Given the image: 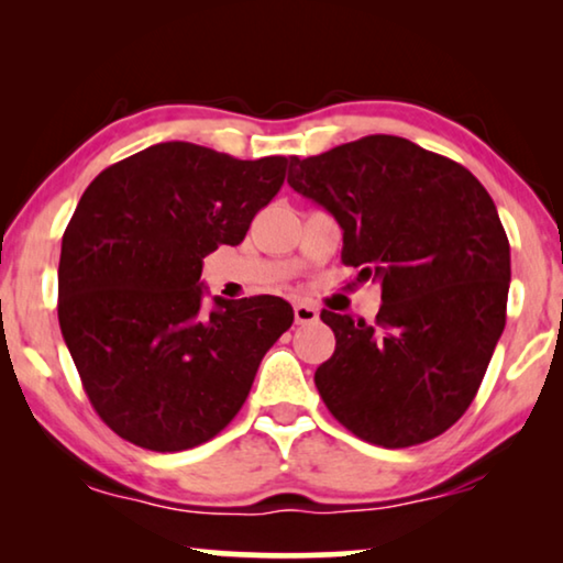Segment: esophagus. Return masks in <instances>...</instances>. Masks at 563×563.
<instances>
[{
  "mask_svg": "<svg viewBox=\"0 0 563 563\" xmlns=\"http://www.w3.org/2000/svg\"><path fill=\"white\" fill-rule=\"evenodd\" d=\"M318 307L310 302H295V322L297 325H307V322L318 320Z\"/></svg>",
  "mask_w": 563,
  "mask_h": 563,
  "instance_id": "esophagus-1",
  "label": "esophagus"
}]
</instances>
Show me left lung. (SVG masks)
Masks as SVG:
<instances>
[{"mask_svg": "<svg viewBox=\"0 0 563 563\" xmlns=\"http://www.w3.org/2000/svg\"><path fill=\"white\" fill-rule=\"evenodd\" d=\"M287 181L343 228V264L382 284L374 322L320 312L335 333L314 372L322 402L384 449L445 433L474 402L507 318L510 243L487 189L397 135L291 156Z\"/></svg>", "mask_w": 563, "mask_h": 563, "instance_id": "8db88e82", "label": "left lung"}]
</instances>
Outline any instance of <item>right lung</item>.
Here are the masks:
<instances>
[{
  "instance_id": "right-lung-1",
  "label": "right lung",
  "mask_w": 563,
  "mask_h": 563,
  "mask_svg": "<svg viewBox=\"0 0 563 563\" xmlns=\"http://www.w3.org/2000/svg\"><path fill=\"white\" fill-rule=\"evenodd\" d=\"M289 161L158 143L84 191L58 264V322L91 407L141 449L207 443L241 410L261 358L291 328L282 297H214L202 258L238 245Z\"/></svg>"
}]
</instances>
